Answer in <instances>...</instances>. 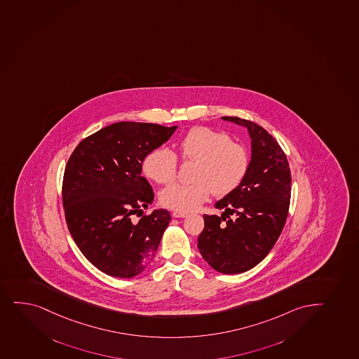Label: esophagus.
Returning <instances> with one entry per match:
<instances>
[{
	"mask_svg": "<svg viewBox=\"0 0 359 359\" xmlns=\"http://www.w3.org/2000/svg\"><path fill=\"white\" fill-rule=\"evenodd\" d=\"M172 216H173L174 218L187 217V216H189V212H185V211H174Z\"/></svg>",
	"mask_w": 359,
	"mask_h": 359,
	"instance_id": "1",
	"label": "esophagus"
}]
</instances>
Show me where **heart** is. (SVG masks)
<instances>
[{"instance_id":"obj_1","label":"heart","mask_w":359,"mask_h":359,"mask_svg":"<svg viewBox=\"0 0 359 359\" xmlns=\"http://www.w3.org/2000/svg\"><path fill=\"white\" fill-rule=\"evenodd\" d=\"M182 162H197L191 185L174 184L162 191V205L177 211L197 209L211 194L224 197L241 185L250 168L246 148L231 141L229 135L209 126H194L177 144ZM143 172L153 182L167 185L177 174L175 154L165 148L150 151L143 161Z\"/></svg>"}]
</instances>
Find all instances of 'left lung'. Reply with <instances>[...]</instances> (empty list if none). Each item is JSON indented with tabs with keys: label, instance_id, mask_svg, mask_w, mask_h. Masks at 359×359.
<instances>
[{
	"label": "left lung",
	"instance_id": "8db88e82",
	"mask_svg": "<svg viewBox=\"0 0 359 359\" xmlns=\"http://www.w3.org/2000/svg\"><path fill=\"white\" fill-rule=\"evenodd\" d=\"M222 118L248 129L252 160L241 185L215 204L224 210L221 217L204 215L198 250L215 270L235 274L258 265L278 240L290 206L291 173L284 150L260 125Z\"/></svg>",
	"mask_w": 359,
	"mask_h": 359
}]
</instances>
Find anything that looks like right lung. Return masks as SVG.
I'll return each instance as SVG.
<instances>
[{
  "label": "right lung",
  "instance_id": "add662e5",
  "mask_svg": "<svg viewBox=\"0 0 359 359\" xmlns=\"http://www.w3.org/2000/svg\"><path fill=\"white\" fill-rule=\"evenodd\" d=\"M175 129L119 121L82 140L69 157L62 184L65 222L82 254L104 273L131 278L153 262L170 215L154 210L133 221L154 201L142 163Z\"/></svg>",
  "mask_w": 359,
  "mask_h": 359
}]
</instances>
